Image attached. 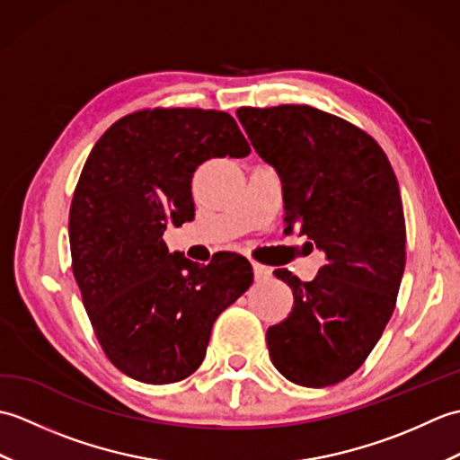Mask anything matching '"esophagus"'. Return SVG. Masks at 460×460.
I'll list each match as a JSON object with an SVG mask.
<instances>
[{
    "instance_id": "esophagus-1",
    "label": "esophagus",
    "mask_w": 460,
    "mask_h": 460,
    "mask_svg": "<svg viewBox=\"0 0 460 460\" xmlns=\"http://www.w3.org/2000/svg\"><path fill=\"white\" fill-rule=\"evenodd\" d=\"M252 272H255L257 280H267L272 275V270L265 265H261V262H252Z\"/></svg>"
}]
</instances>
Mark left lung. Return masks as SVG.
Wrapping results in <instances>:
<instances>
[{"label":"left lung","instance_id":"8db88e82","mask_svg":"<svg viewBox=\"0 0 460 460\" xmlns=\"http://www.w3.org/2000/svg\"><path fill=\"white\" fill-rule=\"evenodd\" d=\"M237 119L285 185V233L326 252L310 282L275 270L295 302L267 330L270 359L296 385L340 384L364 364L395 310L407 239L394 168L367 132L314 106H241Z\"/></svg>","mask_w":460,"mask_h":460}]
</instances>
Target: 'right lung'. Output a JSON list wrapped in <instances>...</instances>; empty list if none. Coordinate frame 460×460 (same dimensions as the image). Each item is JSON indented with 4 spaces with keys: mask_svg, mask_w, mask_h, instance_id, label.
Listing matches in <instances>:
<instances>
[{
    "mask_svg": "<svg viewBox=\"0 0 460 460\" xmlns=\"http://www.w3.org/2000/svg\"><path fill=\"white\" fill-rule=\"evenodd\" d=\"M249 152L231 114L158 106L116 120L86 158L68 213L73 275L96 340L128 377H190L213 322L251 287V262L237 252L203 267L162 239L193 217V172Z\"/></svg>",
    "mask_w": 460,
    "mask_h": 460,
    "instance_id": "right-lung-1",
    "label": "right lung"
}]
</instances>
